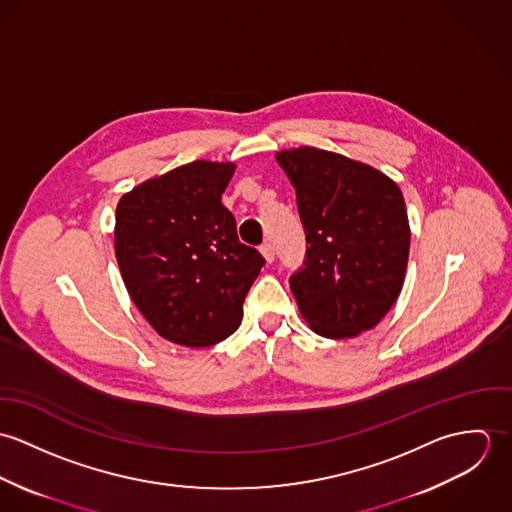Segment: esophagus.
Listing matches in <instances>:
<instances>
[{
  "label": "esophagus",
  "mask_w": 512,
  "mask_h": 512,
  "mask_svg": "<svg viewBox=\"0 0 512 512\" xmlns=\"http://www.w3.org/2000/svg\"><path fill=\"white\" fill-rule=\"evenodd\" d=\"M260 252H262V256H264V260H266L268 264L274 262V248H272L270 242H264V244L260 246Z\"/></svg>",
  "instance_id": "34e87169"
}]
</instances>
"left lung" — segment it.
<instances>
[{
    "label": "left lung",
    "instance_id": "1",
    "mask_svg": "<svg viewBox=\"0 0 512 512\" xmlns=\"http://www.w3.org/2000/svg\"><path fill=\"white\" fill-rule=\"evenodd\" d=\"M292 181L307 254L290 278L307 325L327 339L376 327L402 292L410 222L400 187L382 171L335 151L276 153Z\"/></svg>",
    "mask_w": 512,
    "mask_h": 512
}]
</instances>
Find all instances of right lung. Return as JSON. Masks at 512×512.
<instances>
[{
	"label": "right lung",
	"instance_id": "1",
	"mask_svg": "<svg viewBox=\"0 0 512 512\" xmlns=\"http://www.w3.org/2000/svg\"><path fill=\"white\" fill-rule=\"evenodd\" d=\"M234 169L197 159L136 185L116 207L114 250L126 290L157 335L183 347L230 337L264 266L220 201Z\"/></svg>",
	"mask_w": 512,
	"mask_h": 512
}]
</instances>
